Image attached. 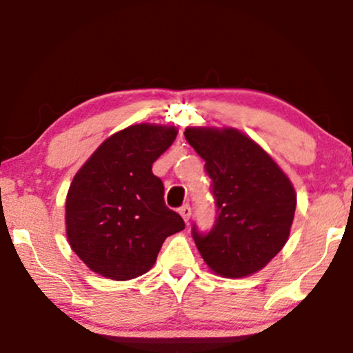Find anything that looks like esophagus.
<instances>
[{
  "label": "esophagus",
  "instance_id": "esophagus-1",
  "mask_svg": "<svg viewBox=\"0 0 353 353\" xmlns=\"http://www.w3.org/2000/svg\"><path fill=\"white\" fill-rule=\"evenodd\" d=\"M179 214H181L182 219H184L185 222H189L190 214H192V209H190V205H189V204H184V205H182V208L179 209Z\"/></svg>",
  "mask_w": 353,
  "mask_h": 353
}]
</instances>
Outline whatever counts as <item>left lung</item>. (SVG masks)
<instances>
[{
    "instance_id": "1",
    "label": "left lung",
    "mask_w": 353,
    "mask_h": 353,
    "mask_svg": "<svg viewBox=\"0 0 353 353\" xmlns=\"http://www.w3.org/2000/svg\"><path fill=\"white\" fill-rule=\"evenodd\" d=\"M188 143L205 161L216 204L212 228L192 224V239L210 269L224 277L261 270L289 239L295 190L252 139L236 129L189 128Z\"/></svg>"
}]
</instances>
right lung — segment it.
Returning <instances> with one entry per match:
<instances>
[{
  "label": "right lung",
  "mask_w": 353,
  "mask_h": 353,
  "mask_svg": "<svg viewBox=\"0 0 353 353\" xmlns=\"http://www.w3.org/2000/svg\"><path fill=\"white\" fill-rule=\"evenodd\" d=\"M176 128L136 124L96 149L71 182L66 234L89 269L114 281L148 272L165 237L185 228L164 202L152 163L176 139Z\"/></svg>",
  "instance_id": "add662e5"
}]
</instances>
